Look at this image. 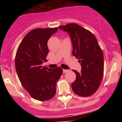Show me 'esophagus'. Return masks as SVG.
I'll use <instances>...</instances> for the list:
<instances>
[{
	"mask_svg": "<svg viewBox=\"0 0 122 122\" xmlns=\"http://www.w3.org/2000/svg\"><path fill=\"white\" fill-rule=\"evenodd\" d=\"M68 70H65V69H63V73H66L67 71H68Z\"/></svg>",
	"mask_w": 122,
	"mask_h": 122,
	"instance_id": "1",
	"label": "esophagus"
}]
</instances>
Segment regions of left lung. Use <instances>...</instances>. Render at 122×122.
Returning a JSON list of instances; mask_svg holds the SVG:
<instances>
[{"label":"left lung","instance_id":"8db88e82","mask_svg":"<svg viewBox=\"0 0 122 122\" xmlns=\"http://www.w3.org/2000/svg\"><path fill=\"white\" fill-rule=\"evenodd\" d=\"M59 29L69 34L73 56L79 59L81 65L80 73L73 70L76 78L71 84L72 90L81 97L92 95L100 87L104 72L103 51L97 40L90 31L76 24L59 26Z\"/></svg>","mask_w":122,"mask_h":122}]
</instances>
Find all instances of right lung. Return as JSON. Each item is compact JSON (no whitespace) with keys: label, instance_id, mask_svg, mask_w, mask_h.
I'll return each mask as SVG.
<instances>
[{"label":"right lung","instance_id":"right-lung-1","mask_svg":"<svg viewBox=\"0 0 122 122\" xmlns=\"http://www.w3.org/2000/svg\"><path fill=\"white\" fill-rule=\"evenodd\" d=\"M57 28L33 29L19 45L15 57V68L21 84L33 98L46 101L56 93V82L63 73L62 68L42 66L49 52L48 41Z\"/></svg>","mask_w":122,"mask_h":122}]
</instances>
